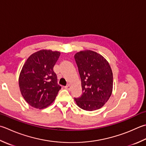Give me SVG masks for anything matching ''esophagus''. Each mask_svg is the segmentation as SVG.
Listing matches in <instances>:
<instances>
[{
    "instance_id": "esophagus-1",
    "label": "esophagus",
    "mask_w": 146,
    "mask_h": 146,
    "mask_svg": "<svg viewBox=\"0 0 146 146\" xmlns=\"http://www.w3.org/2000/svg\"><path fill=\"white\" fill-rule=\"evenodd\" d=\"M64 88H65L66 90H71V86H70V84H68V85H66V86Z\"/></svg>"
}]
</instances>
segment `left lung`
<instances>
[{
	"label": "left lung",
	"instance_id": "obj_1",
	"mask_svg": "<svg viewBox=\"0 0 146 146\" xmlns=\"http://www.w3.org/2000/svg\"><path fill=\"white\" fill-rule=\"evenodd\" d=\"M75 59L82 82V94L75 101L78 106L86 111L99 110L112 94L113 72L103 56L87 50L75 54Z\"/></svg>",
	"mask_w": 146,
	"mask_h": 146
}]
</instances>
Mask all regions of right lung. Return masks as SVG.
Here are the masks:
<instances>
[{"label": "right lung", "instance_id": "right-lung-1", "mask_svg": "<svg viewBox=\"0 0 146 146\" xmlns=\"http://www.w3.org/2000/svg\"><path fill=\"white\" fill-rule=\"evenodd\" d=\"M58 51L41 50L33 53L25 62L19 77L20 91L28 104L44 109L52 103L61 86L57 83L53 68Z\"/></svg>", "mask_w": 146, "mask_h": 146}]
</instances>
